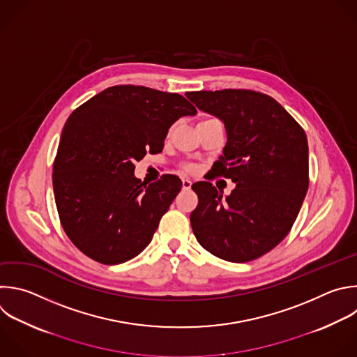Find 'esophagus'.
Wrapping results in <instances>:
<instances>
[{"label": "esophagus", "mask_w": 357, "mask_h": 357, "mask_svg": "<svg viewBox=\"0 0 357 357\" xmlns=\"http://www.w3.org/2000/svg\"><path fill=\"white\" fill-rule=\"evenodd\" d=\"M182 188L186 189V190L190 189L192 188V182L189 179H182Z\"/></svg>", "instance_id": "1"}]
</instances>
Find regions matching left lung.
I'll list each match as a JSON object with an SVG mask.
<instances>
[{"label":"left lung","instance_id":"left-lung-1","mask_svg":"<svg viewBox=\"0 0 357 357\" xmlns=\"http://www.w3.org/2000/svg\"><path fill=\"white\" fill-rule=\"evenodd\" d=\"M186 96L224 123L227 143L215 174L235 183L228 196L210 182L192 185L199 197L190 214L196 240L224 261L257 259L283 241L298 215L308 189L307 136L279 102L261 92Z\"/></svg>","mask_w":357,"mask_h":357}]
</instances>
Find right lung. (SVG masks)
Returning <instances> with one entry per match:
<instances>
[{
    "mask_svg": "<svg viewBox=\"0 0 357 357\" xmlns=\"http://www.w3.org/2000/svg\"><path fill=\"white\" fill-rule=\"evenodd\" d=\"M196 113L179 93L116 85L70 114L53 165V190L61 225L82 254L119 265L151 243L182 182L164 175L147 186L135 176V162L147 151L161 153L169 128Z\"/></svg>",
    "mask_w": 357,
    "mask_h": 357,
    "instance_id": "add662e5",
    "label": "right lung"
}]
</instances>
